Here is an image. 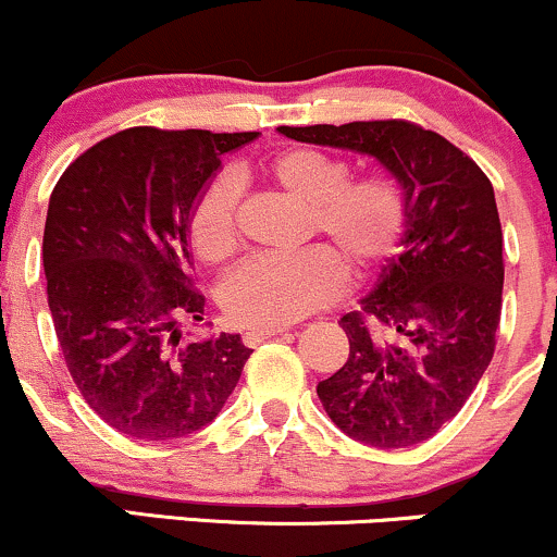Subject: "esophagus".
Listing matches in <instances>:
<instances>
[{"label": "esophagus", "instance_id": "1", "mask_svg": "<svg viewBox=\"0 0 557 557\" xmlns=\"http://www.w3.org/2000/svg\"><path fill=\"white\" fill-rule=\"evenodd\" d=\"M280 332H285V327H264V330H246L243 332V343L248 345V348H253V345L264 343L267 337L272 335H280Z\"/></svg>", "mask_w": 557, "mask_h": 557}]
</instances>
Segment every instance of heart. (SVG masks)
I'll list each match as a JSON object with an SVG mask.
<instances>
[{"instance_id": "1", "label": "heart", "mask_w": 557, "mask_h": 557, "mask_svg": "<svg viewBox=\"0 0 557 557\" xmlns=\"http://www.w3.org/2000/svg\"><path fill=\"white\" fill-rule=\"evenodd\" d=\"M270 181L309 207L306 248L290 257H253L220 285L225 314L243 327H285L341 298L348 267L367 274L380 267L408 225V196L387 172L350 177V164L317 149H290L267 168ZM240 177L220 172L198 190L188 212L196 257L225 264L240 248Z\"/></svg>"}]
</instances>
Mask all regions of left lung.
I'll return each mask as SVG.
<instances>
[{"mask_svg": "<svg viewBox=\"0 0 557 557\" xmlns=\"http://www.w3.org/2000/svg\"><path fill=\"white\" fill-rule=\"evenodd\" d=\"M293 140L380 159L408 196L403 251L348 311V361L317 395L363 445L434 437L482 380L503 309V230L490 177L458 146L408 120L283 125Z\"/></svg>", "mask_w": 557, "mask_h": 557, "instance_id": "1", "label": "left lung"}]
</instances>
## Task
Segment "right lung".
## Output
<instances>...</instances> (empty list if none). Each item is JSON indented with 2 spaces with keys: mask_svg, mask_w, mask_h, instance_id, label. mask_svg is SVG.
Here are the masks:
<instances>
[{
  "mask_svg": "<svg viewBox=\"0 0 557 557\" xmlns=\"http://www.w3.org/2000/svg\"><path fill=\"white\" fill-rule=\"evenodd\" d=\"M257 133L127 127L57 181L44 225L49 311L83 400L133 440H175L222 411L253 354L240 335L188 341L201 322L188 212L225 151Z\"/></svg>",
  "mask_w": 557,
  "mask_h": 557,
  "instance_id": "right-lung-1",
  "label": "right lung"
}]
</instances>
